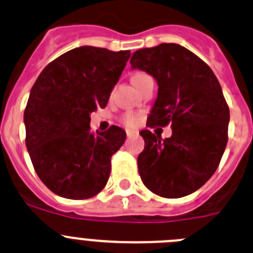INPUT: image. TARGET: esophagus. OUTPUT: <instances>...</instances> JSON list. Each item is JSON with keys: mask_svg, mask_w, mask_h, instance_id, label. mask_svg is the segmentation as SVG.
<instances>
[{"mask_svg": "<svg viewBox=\"0 0 253 253\" xmlns=\"http://www.w3.org/2000/svg\"><path fill=\"white\" fill-rule=\"evenodd\" d=\"M126 134H127V137H132V136H136V132L133 131H129V129H127L126 131Z\"/></svg>", "mask_w": 253, "mask_h": 253, "instance_id": "1", "label": "esophagus"}]
</instances>
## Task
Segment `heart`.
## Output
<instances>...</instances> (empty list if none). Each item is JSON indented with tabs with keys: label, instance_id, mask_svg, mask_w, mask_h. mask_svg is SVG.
Returning <instances> with one entry per match:
<instances>
[{
	"label": "heart",
	"instance_id": "b5f03b06",
	"mask_svg": "<svg viewBox=\"0 0 253 253\" xmlns=\"http://www.w3.org/2000/svg\"><path fill=\"white\" fill-rule=\"evenodd\" d=\"M145 77H147V75H145V73H136L133 77H132V82H137L140 81V80L145 79ZM124 122L126 126L128 127H134V126H137L138 124V117L137 116H134V115H131V113H128V115H126L124 117Z\"/></svg>",
	"mask_w": 253,
	"mask_h": 253
}]
</instances>
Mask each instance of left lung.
Segmentation results:
<instances>
[{
	"label": "left lung",
	"mask_w": 253,
	"mask_h": 253,
	"mask_svg": "<svg viewBox=\"0 0 253 253\" xmlns=\"http://www.w3.org/2000/svg\"><path fill=\"white\" fill-rule=\"evenodd\" d=\"M132 70H141L159 84L147 126H172V136L143 129L138 155L143 185L156 195H191L211 178L227 145L230 110L211 68L190 49L161 43L132 55Z\"/></svg>",
	"instance_id": "8db88e82"
}]
</instances>
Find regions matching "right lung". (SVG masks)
Listing matches in <instances>:
<instances>
[{"mask_svg":"<svg viewBox=\"0 0 253 253\" xmlns=\"http://www.w3.org/2000/svg\"><path fill=\"white\" fill-rule=\"evenodd\" d=\"M129 56L77 47L48 63L31 88L23 115L26 147L36 173L56 195L84 200L107 183L111 157L126 132L112 126L92 133L89 115L106 107Z\"/></svg>","mask_w":253,"mask_h":253,"instance_id":"right-lung-1","label":"right lung"}]
</instances>
